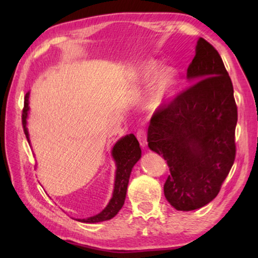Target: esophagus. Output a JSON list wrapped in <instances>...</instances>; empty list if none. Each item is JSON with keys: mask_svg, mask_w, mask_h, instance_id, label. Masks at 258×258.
<instances>
[{"mask_svg": "<svg viewBox=\"0 0 258 258\" xmlns=\"http://www.w3.org/2000/svg\"><path fill=\"white\" fill-rule=\"evenodd\" d=\"M137 138L140 142V146L142 148H146L147 147V133L145 130H139L138 133H137Z\"/></svg>", "mask_w": 258, "mask_h": 258, "instance_id": "34e87169", "label": "esophagus"}]
</instances>
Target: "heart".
Instances as JSON below:
<instances>
[{"label": "heart", "mask_w": 258, "mask_h": 258, "mask_svg": "<svg viewBox=\"0 0 258 258\" xmlns=\"http://www.w3.org/2000/svg\"><path fill=\"white\" fill-rule=\"evenodd\" d=\"M134 84L143 87L152 84L147 106L151 111H157L167 107L172 101L177 85V73L169 67L159 71L157 61L147 60L138 66Z\"/></svg>", "instance_id": "obj_1"}]
</instances>
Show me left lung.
Segmentation results:
<instances>
[{
  "label": "left lung",
  "mask_w": 258,
  "mask_h": 258,
  "mask_svg": "<svg viewBox=\"0 0 258 258\" xmlns=\"http://www.w3.org/2000/svg\"><path fill=\"white\" fill-rule=\"evenodd\" d=\"M186 78L194 83L151 117L148 147L167 161L164 184L177 211L206 206L216 197L235 157L238 120L233 86L223 61L200 37Z\"/></svg>",
  "instance_id": "1"
}]
</instances>
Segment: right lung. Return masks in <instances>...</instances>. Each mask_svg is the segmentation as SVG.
<instances>
[{
  "label": "right lung",
  "mask_w": 258,
  "mask_h": 258,
  "mask_svg": "<svg viewBox=\"0 0 258 258\" xmlns=\"http://www.w3.org/2000/svg\"><path fill=\"white\" fill-rule=\"evenodd\" d=\"M29 112V92L26 93L25 106L23 110V126L24 132L27 138V141L30 145L29 133L27 128V118ZM111 156L116 164V174H115V184H113L112 197L109 200L108 205L102 212L94 216L87 218H76V221L83 222V223H99V222L111 220L116 216V214L123 207L126 191L130 181V175L132 172L134 165L141 158V148H140L139 141L134 134L125 135L113 146L111 150Z\"/></svg>",
  "instance_id": "1"
}]
</instances>
